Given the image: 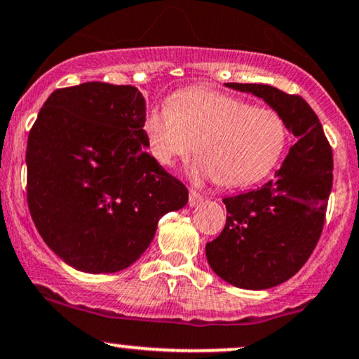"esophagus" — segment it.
Wrapping results in <instances>:
<instances>
[{
	"label": "esophagus",
	"mask_w": 359,
	"mask_h": 359,
	"mask_svg": "<svg viewBox=\"0 0 359 359\" xmlns=\"http://www.w3.org/2000/svg\"><path fill=\"white\" fill-rule=\"evenodd\" d=\"M202 201H204V196H202V194H198L197 191H194V189H191V192H189V205L196 207L201 204Z\"/></svg>",
	"instance_id": "1"
}]
</instances>
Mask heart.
<instances>
[{"mask_svg":"<svg viewBox=\"0 0 359 359\" xmlns=\"http://www.w3.org/2000/svg\"><path fill=\"white\" fill-rule=\"evenodd\" d=\"M147 149L155 162L172 165L194 150L191 175L215 179L226 187L261 180L273 170L284 152L287 128L274 110L212 92L187 90L152 109L142 123Z\"/></svg>","mask_w":359,"mask_h":359,"instance_id":"1","label":"heart"}]
</instances>
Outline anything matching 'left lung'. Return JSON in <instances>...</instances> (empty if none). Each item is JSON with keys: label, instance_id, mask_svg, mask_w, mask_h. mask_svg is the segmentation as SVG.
<instances>
[{"label": "left lung", "instance_id": "obj_1", "mask_svg": "<svg viewBox=\"0 0 359 359\" xmlns=\"http://www.w3.org/2000/svg\"><path fill=\"white\" fill-rule=\"evenodd\" d=\"M262 98L296 144L274 179L226 197V227L205 245L210 269L241 289H269L292 278L316 248L332 187V152L313 109L269 85L226 83Z\"/></svg>", "mask_w": 359, "mask_h": 359}]
</instances>
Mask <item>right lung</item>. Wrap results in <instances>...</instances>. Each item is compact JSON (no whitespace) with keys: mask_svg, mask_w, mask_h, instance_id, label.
I'll return each mask as SVG.
<instances>
[{"mask_svg":"<svg viewBox=\"0 0 359 359\" xmlns=\"http://www.w3.org/2000/svg\"><path fill=\"white\" fill-rule=\"evenodd\" d=\"M145 98L135 86L88 81L55 90L28 135V207L46 245L90 274L132 266L158 219L189 201L147 152Z\"/></svg>","mask_w":359,"mask_h":359,"instance_id":"add662e5","label":"right lung"}]
</instances>
